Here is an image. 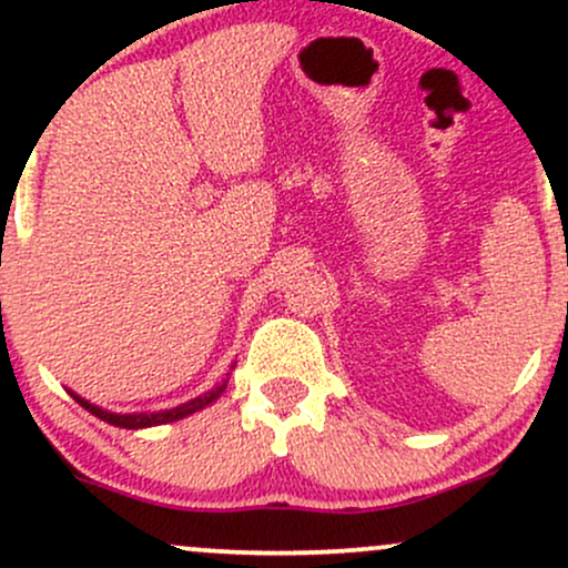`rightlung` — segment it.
Listing matches in <instances>:
<instances>
[{
  "label": "right lung",
  "mask_w": 568,
  "mask_h": 568,
  "mask_svg": "<svg viewBox=\"0 0 568 568\" xmlns=\"http://www.w3.org/2000/svg\"><path fill=\"white\" fill-rule=\"evenodd\" d=\"M226 382L230 379H224L219 384L216 389H211V393H205V395H200V397H194V400H189V403H184V406H179V408H171V410H158V414H109V410H103V408H98V406H93V403H88L84 400V397H80V395H74V400L80 403V406L84 408V410H90V414H95L98 419H103V422H109V425H114V427H125V429H139V427H152V425H165V422H175V419H184V416H189V414H194V410H200V408H205L207 403H213L216 400V397L224 393L226 389Z\"/></svg>",
  "instance_id": "obj_1"
}]
</instances>
